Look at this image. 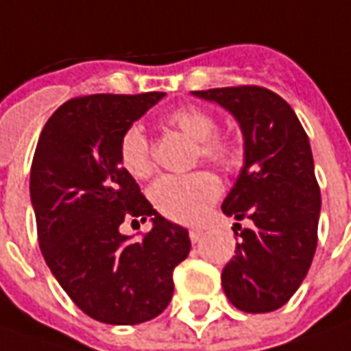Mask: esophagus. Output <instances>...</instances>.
I'll return each mask as SVG.
<instances>
[{"instance_id":"esophagus-1","label":"esophagus","mask_w":351,"mask_h":351,"mask_svg":"<svg viewBox=\"0 0 351 351\" xmlns=\"http://www.w3.org/2000/svg\"><path fill=\"white\" fill-rule=\"evenodd\" d=\"M202 236H204V230H202V228H192V230H190V240H192L194 244L202 240Z\"/></svg>"}]
</instances>
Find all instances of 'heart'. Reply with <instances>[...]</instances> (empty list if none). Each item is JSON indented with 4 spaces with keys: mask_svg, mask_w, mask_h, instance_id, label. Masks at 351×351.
Here are the masks:
<instances>
[{
    "mask_svg": "<svg viewBox=\"0 0 351 351\" xmlns=\"http://www.w3.org/2000/svg\"><path fill=\"white\" fill-rule=\"evenodd\" d=\"M171 128L197 142L195 157L225 173L236 171L242 163V147L234 138L219 134L217 119L204 107H180L165 117ZM119 159L128 175L134 178H147L154 173V159L149 140L144 128L132 125L126 128L119 142ZM221 195V182L209 171H195L190 175H167L154 182L149 199L161 215L171 221L192 225L206 215L207 209Z\"/></svg>",
    "mask_w": 351,
    "mask_h": 351,
    "instance_id": "1",
    "label": "heart"
}]
</instances>
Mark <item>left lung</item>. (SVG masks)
<instances>
[{
  "mask_svg": "<svg viewBox=\"0 0 351 351\" xmlns=\"http://www.w3.org/2000/svg\"><path fill=\"white\" fill-rule=\"evenodd\" d=\"M192 94L225 107L244 134V167L223 213L250 226L223 269V290L240 311H275L294 295L315 256L321 192L309 138L294 109L261 86Z\"/></svg>",
  "mask_w": 351,
  "mask_h": 351,
  "instance_id": "obj_1",
  "label": "left lung"
}]
</instances>
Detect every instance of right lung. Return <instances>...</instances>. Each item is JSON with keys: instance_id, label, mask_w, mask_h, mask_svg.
I'll list each match as a JSON object with an SVG mask.
<instances>
[{"instance_id": "right-lung-1", "label": "right lung", "mask_w": 351, "mask_h": 351, "mask_svg": "<svg viewBox=\"0 0 351 351\" xmlns=\"http://www.w3.org/2000/svg\"><path fill=\"white\" fill-rule=\"evenodd\" d=\"M94 94L69 99L45 123L30 169L38 242L49 271L99 323L138 325L171 302L173 271L190 254L188 230L145 199L119 159L121 136L163 97ZM152 217L134 243L125 220Z\"/></svg>"}]
</instances>
